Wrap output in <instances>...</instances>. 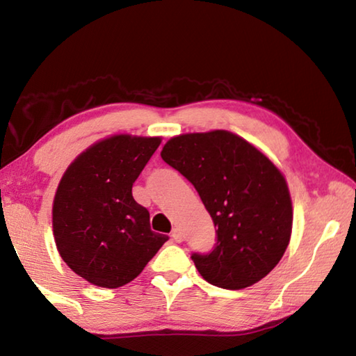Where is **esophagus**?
Here are the masks:
<instances>
[{
  "mask_svg": "<svg viewBox=\"0 0 356 356\" xmlns=\"http://www.w3.org/2000/svg\"><path fill=\"white\" fill-rule=\"evenodd\" d=\"M171 237H172V240L174 242H182V232H180V229L179 227H174L172 229V232H171Z\"/></svg>",
  "mask_w": 356,
  "mask_h": 356,
  "instance_id": "esophagus-1",
  "label": "esophagus"
}]
</instances>
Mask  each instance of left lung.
Masks as SVG:
<instances>
[{"label":"left lung","instance_id":"left-lung-1","mask_svg":"<svg viewBox=\"0 0 356 356\" xmlns=\"http://www.w3.org/2000/svg\"><path fill=\"white\" fill-rule=\"evenodd\" d=\"M161 159L190 180L218 227L213 250L191 254L202 278L238 291L272 272L291 240L293 218L278 168L226 130L174 136Z\"/></svg>","mask_w":356,"mask_h":356}]
</instances>
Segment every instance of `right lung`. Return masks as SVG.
I'll return each mask as SVG.
<instances>
[{
    "mask_svg": "<svg viewBox=\"0 0 356 356\" xmlns=\"http://www.w3.org/2000/svg\"><path fill=\"white\" fill-rule=\"evenodd\" d=\"M160 138L114 135L95 143L64 172L53 201V236L63 261L94 286L134 281L168 238L150 229L131 186Z\"/></svg>",
    "mask_w": 356,
    "mask_h": 356,
    "instance_id": "right-lung-1",
    "label": "right lung"
}]
</instances>
